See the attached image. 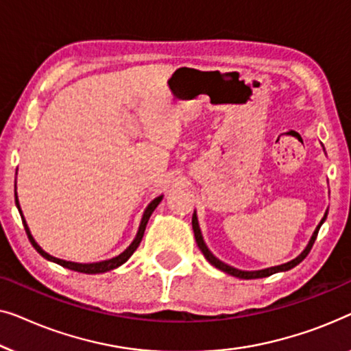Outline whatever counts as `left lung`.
Listing matches in <instances>:
<instances>
[{"mask_svg": "<svg viewBox=\"0 0 351 351\" xmlns=\"http://www.w3.org/2000/svg\"><path fill=\"white\" fill-rule=\"evenodd\" d=\"M324 149V147H323ZM326 218H328V211H326L323 219L319 221V224L317 226V229H315L312 239L308 240V245L305 246V250L300 253L298 258H294L293 261H289V263H285L281 265H275V267H269V269H263V270H240V269H235L232 267V265H227L226 263H223V261H219L216 256L211 253V251L208 250V246H206L204 237H202V230H200V226H199V219H197V213L194 211V215H192V230H194V237H195V241H197V246H199L202 253H204L205 259L208 261V263L211 265H215L216 269L223 270V272L229 274L232 276H237V278H241V280H253V278H264V276H270L274 274H278V272H286V270L293 269L295 267V265L302 263V261L307 258V254L310 253V250H312V246L315 243V240H317V235H318V230L319 227L323 226V223L326 221Z\"/></svg>", "mask_w": 351, "mask_h": 351, "instance_id": "left-lung-1", "label": "left lung"}]
</instances>
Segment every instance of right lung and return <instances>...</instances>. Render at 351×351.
<instances>
[{
	"instance_id": "add662e5",
	"label": "right lung",
	"mask_w": 351,
	"mask_h": 351,
	"mask_svg": "<svg viewBox=\"0 0 351 351\" xmlns=\"http://www.w3.org/2000/svg\"><path fill=\"white\" fill-rule=\"evenodd\" d=\"M16 175H17V173H16ZM162 197H164V195L156 197V199L152 200L151 204L146 206L145 213H143V218H141L140 227H138L136 237H135V239H133L132 243L128 245V248H127L125 251H122V253H121L119 256H116V258H111V259H106V261H100V263L82 264V263H71V261H65V259L53 258V256H51L49 253H46V251H44V250L41 248V246H39V245L36 243V241H34L33 235H32V232H29V229H28L27 221H25V218H23V215H22L21 204H19V199H17V184H16V205H17V208H19V213H21V216H22L23 227H25V232H27V235H28L29 241H32L33 248L36 250L38 253L41 254L43 258H46L47 261H52V263H56V264H58V265H62V267H66V269L75 270V272H81V274H105V272H110V270H112V269H117V267H119V265H122L124 263H127L128 258H130V256H132L133 253H135V250L138 248V246H140L143 235H145V229H146L147 221H149L151 215H152V211H154V210L157 208V205H159L160 202H162Z\"/></svg>"
}]
</instances>
